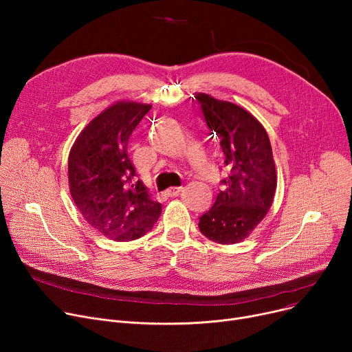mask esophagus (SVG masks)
<instances>
[{
    "mask_svg": "<svg viewBox=\"0 0 352 352\" xmlns=\"http://www.w3.org/2000/svg\"><path fill=\"white\" fill-rule=\"evenodd\" d=\"M181 187H171L168 191H166V195L168 197H177L181 192Z\"/></svg>",
    "mask_w": 352,
    "mask_h": 352,
    "instance_id": "34e87169",
    "label": "esophagus"
}]
</instances>
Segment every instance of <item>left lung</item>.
<instances>
[{
    "label": "left lung",
    "instance_id": "1",
    "mask_svg": "<svg viewBox=\"0 0 352 352\" xmlns=\"http://www.w3.org/2000/svg\"><path fill=\"white\" fill-rule=\"evenodd\" d=\"M202 116L223 150L228 177L214 206L199 217V231L218 244L245 239L271 208L276 173L265 128L248 111L197 94Z\"/></svg>",
    "mask_w": 352,
    "mask_h": 352
}]
</instances>
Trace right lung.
<instances>
[{
  "label": "right lung",
  "instance_id": "1",
  "mask_svg": "<svg viewBox=\"0 0 352 352\" xmlns=\"http://www.w3.org/2000/svg\"><path fill=\"white\" fill-rule=\"evenodd\" d=\"M151 105L120 101L92 120L68 157L69 192L87 223L114 241H133L151 231L161 215L137 178L128 141Z\"/></svg>",
  "mask_w": 352,
  "mask_h": 352
}]
</instances>
